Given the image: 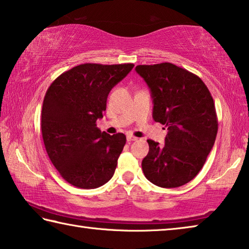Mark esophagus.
Instances as JSON below:
<instances>
[{"label": "esophagus", "instance_id": "esophagus-1", "mask_svg": "<svg viewBox=\"0 0 249 249\" xmlns=\"http://www.w3.org/2000/svg\"><path fill=\"white\" fill-rule=\"evenodd\" d=\"M138 138L133 136V135H127V142H134V141H137Z\"/></svg>", "mask_w": 249, "mask_h": 249}]
</instances>
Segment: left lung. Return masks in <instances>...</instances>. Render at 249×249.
Masks as SVG:
<instances>
[{
	"label": "left lung",
	"instance_id": "1",
	"mask_svg": "<svg viewBox=\"0 0 249 249\" xmlns=\"http://www.w3.org/2000/svg\"><path fill=\"white\" fill-rule=\"evenodd\" d=\"M135 70L150 89L154 120L168 128L163 146L147 141L142 171L158 187H181L199 174L215 142L213 98L196 74L170 62L140 65Z\"/></svg>",
	"mask_w": 249,
	"mask_h": 249
}]
</instances>
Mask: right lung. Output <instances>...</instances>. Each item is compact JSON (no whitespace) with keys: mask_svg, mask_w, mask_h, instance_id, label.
<instances>
[{"mask_svg":"<svg viewBox=\"0 0 249 249\" xmlns=\"http://www.w3.org/2000/svg\"><path fill=\"white\" fill-rule=\"evenodd\" d=\"M133 64H83L61 73L48 88L41 109V135L53 165L67 182L95 189L114 175L126 144L123 133L96 127L109 91Z\"/></svg>","mask_w":249,"mask_h":249,"instance_id":"obj_1","label":"right lung"}]
</instances>
